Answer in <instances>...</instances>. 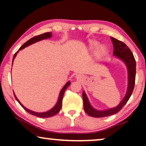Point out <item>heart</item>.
Listing matches in <instances>:
<instances>
[{
    "label": "heart",
    "instance_id": "heart-1",
    "mask_svg": "<svg viewBox=\"0 0 146 146\" xmlns=\"http://www.w3.org/2000/svg\"><path fill=\"white\" fill-rule=\"evenodd\" d=\"M98 45V42L96 40H90L89 42V46L91 49L94 48L97 46ZM106 52V47L105 46H100L95 51V56L96 58H101L102 56H103L104 55V54Z\"/></svg>",
    "mask_w": 146,
    "mask_h": 146
}]
</instances>
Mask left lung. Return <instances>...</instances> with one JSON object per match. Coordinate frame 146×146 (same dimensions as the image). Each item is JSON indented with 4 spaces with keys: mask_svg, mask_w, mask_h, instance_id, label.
Wrapping results in <instances>:
<instances>
[{
    "mask_svg": "<svg viewBox=\"0 0 146 146\" xmlns=\"http://www.w3.org/2000/svg\"><path fill=\"white\" fill-rule=\"evenodd\" d=\"M113 45V55L118 57L119 58L122 60L126 64L128 70V87H127V92L123 100L117 107L113 108L107 110L98 111L95 110L90 104L88 100L86 95L84 92L82 93L83 101H84V109L87 114L94 117H107L109 115L115 114L120 111L121 108L124 106L125 104L129 100L131 94L133 92L134 88L135 80V72H136V63L135 60L133 56V53L127 46L123 43V42L114 38L113 37H110Z\"/></svg>",
    "mask_w": 146,
    "mask_h": 146,
    "instance_id": "obj_1",
    "label": "left lung"
}]
</instances>
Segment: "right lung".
I'll return each mask as SVG.
<instances>
[{
	"mask_svg": "<svg viewBox=\"0 0 146 146\" xmlns=\"http://www.w3.org/2000/svg\"><path fill=\"white\" fill-rule=\"evenodd\" d=\"M52 37V33H44V34H42V35H38V36H36L32 38L29 40H28L27 42H26L20 48L19 50H18L17 52H16L15 54H14V56H13V60L14 59H15V58L17 54V52H19V50H21L25 48V47L28 46L32 44H34L35 42H36L38 41H40V40H42L43 39H46V38H50ZM70 84V82H68L66 84V85L64 86L63 87V88L62 89V90L60 91V94H59V98H58V100L56 104L54 107L52 109H51L50 110L48 111H46V112H42V113H38V112H35V111H31L30 110L26 108L20 102V101L18 100V98L16 96L15 94H14V96H15V98L18 101V102H19L20 104L22 107L26 111H27V112H29V113H31L32 115H36V116L37 117H52L53 116V115H54L58 113L60 110L61 109V107H62V98H63V96H64V92L66 90L68 87L69 86Z\"/></svg>",
	"mask_w": 146,
	"mask_h": 146,
	"instance_id": "obj_1",
	"label": "right lung"
}]
</instances>
